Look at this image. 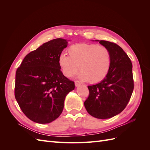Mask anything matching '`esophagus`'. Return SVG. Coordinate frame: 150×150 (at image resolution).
I'll return each instance as SVG.
<instances>
[{"instance_id":"34e87169","label":"esophagus","mask_w":150,"mask_h":150,"mask_svg":"<svg viewBox=\"0 0 150 150\" xmlns=\"http://www.w3.org/2000/svg\"><path fill=\"white\" fill-rule=\"evenodd\" d=\"M81 85V83L79 82V81H75V86L76 87H79V86Z\"/></svg>"}]
</instances>
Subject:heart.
Segmentation results:
<instances>
[{"label":"heart","instance_id":"obj_1","mask_svg":"<svg viewBox=\"0 0 150 150\" xmlns=\"http://www.w3.org/2000/svg\"><path fill=\"white\" fill-rule=\"evenodd\" d=\"M69 55L61 53L57 62L62 74L70 78L81 71L79 78L91 84L106 78L111 64V52L107 47L91 43H78L67 49Z\"/></svg>","mask_w":150,"mask_h":150}]
</instances>
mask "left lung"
I'll use <instances>...</instances> for the list:
<instances>
[{
	"label": "left lung",
	"instance_id": "left-lung-1",
	"mask_svg": "<svg viewBox=\"0 0 150 150\" xmlns=\"http://www.w3.org/2000/svg\"><path fill=\"white\" fill-rule=\"evenodd\" d=\"M111 52V64L106 78L89 86V94L84 101L88 112L98 119H108L124 110L134 89L132 63L120 46L106 40H97Z\"/></svg>",
	"mask_w": 150,
	"mask_h": 150
}]
</instances>
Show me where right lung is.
<instances>
[{
    "instance_id": "add662e5",
    "label": "right lung",
    "mask_w": 150,
    "mask_h": 150,
    "mask_svg": "<svg viewBox=\"0 0 150 150\" xmlns=\"http://www.w3.org/2000/svg\"><path fill=\"white\" fill-rule=\"evenodd\" d=\"M67 46L64 39L50 40L29 53L17 68L15 97L24 114L34 122L46 124L56 120L67 94L75 88L57 62Z\"/></svg>"
}]
</instances>
